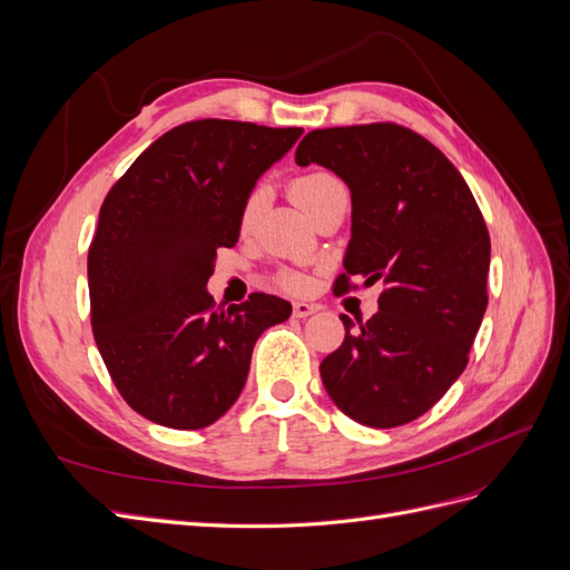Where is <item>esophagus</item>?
<instances>
[{
  "mask_svg": "<svg viewBox=\"0 0 570 570\" xmlns=\"http://www.w3.org/2000/svg\"><path fill=\"white\" fill-rule=\"evenodd\" d=\"M318 312L316 304H308V302H295V306H292V316L295 318H306Z\"/></svg>",
  "mask_w": 570,
  "mask_h": 570,
  "instance_id": "obj_1",
  "label": "esophagus"
}]
</instances>
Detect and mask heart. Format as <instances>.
I'll list each match as a JSON object with an SVG mask.
<instances>
[{
  "label": "heart",
  "mask_w": 570,
  "mask_h": 570,
  "mask_svg": "<svg viewBox=\"0 0 570 570\" xmlns=\"http://www.w3.org/2000/svg\"><path fill=\"white\" fill-rule=\"evenodd\" d=\"M337 189H344V185L337 176L327 174V170H312V174L297 176L289 183V197L295 199L308 216H312L327 197L337 193ZM266 199H268L266 185H254L249 189V195L245 197L243 206H239V216H237L239 230L249 233L256 226V220H258V216H262L264 206H266ZM275 285L285 292H302L306 287V278L302 273H295V271H281L278 275H275Z\"/></svg>",
  "instance_id": "b5f03b06"
}]
</instances>
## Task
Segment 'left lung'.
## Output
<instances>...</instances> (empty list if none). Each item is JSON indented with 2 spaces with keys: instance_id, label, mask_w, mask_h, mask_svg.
Segmentation results:
<instances>
[{
  "instance_id": "left-lung-1",
  "label": "left lung",
  "mask_w": 570,
  "mask_h": 570,
  "mask_svg": "<svg viewBox=\"0 0 570 570\" xmlns=\"http://www.w3.org/2000/svg\"><path fill=\"white\" fill-rule=\"evenodd\" d=\"M299 166L318 164L352 193V239L335 292L383 283L377 314L344 323L321 364L335 406L396 428L433 409L469 364L488 308L490 233L469 185L423 135L396 124L312 130Z\"/></svg>"
}]
</instances>
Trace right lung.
Instances as JSON below:
<instances>
[{
	"instance_id": "1",
	"label": "right lung",
	"mask_w": 570,
	"mask_h": 570,
	"mask_svg": "<svg viewBox=\"0 0 570 570\" xmlns=\"http://www.w3.org/2000/svg\"><path fill=\"white\" fill-rule=\"evenodd\" d=\"M302 128L189 120L116 180L88 252L90 321L120 396L151 423L199 430L239 396L254 342L289 302L254 292L216 308V249L235 247L239 206Z\"/></svg>"
}]
</instances>
